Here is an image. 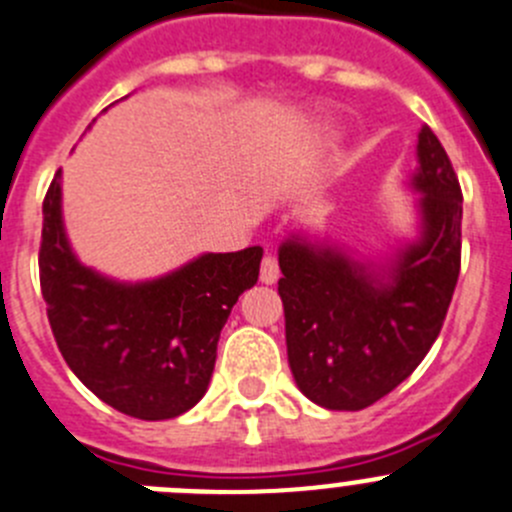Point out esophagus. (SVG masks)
<instances>
[{
    "label": "esophagus",
    "mask_w": 512,
    "mask_h": 512,
    "mask_svg": "<svg viewBox=\"0 0 512 512\" xmlns=\"http://www.w3.org/2000/svg\"><path fill=\"white\" fill-rule=\"evenodd\" d=\"M261 284H276V279H279V261H276V256H264V261H261Z\"/></svg>",
    "instance_id": "esophagus-1"
}]
</instances>
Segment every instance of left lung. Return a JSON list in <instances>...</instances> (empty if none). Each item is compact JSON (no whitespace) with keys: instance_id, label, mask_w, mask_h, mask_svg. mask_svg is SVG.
Segmentation results:
<instances>
[{"instance_id":"left-lung-1","label":"left lung","mask_w":512,"mask_h":512,"mask_svg":"<svg viewBox=\"0 0 512 512\" xmlns=\"http://www.w3.org/2000/svg\"><path fill=\"white\" fill-rule=\"evenodd\" d=\"M420 236L382 266L294 233L279 246V296L296 387L326 410L357 412L405 382L442 329L462 248V191L427 125L417 135Z\"/></svg>"}]
</instances>
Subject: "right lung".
I'll return each instance as SVG.
<instances>
[{
    "label": "right lung",
    "instance_id": "1",
    "mask_svg": "<svg viewBox=\"0 0 512 512\" xmlns=\"http://www.w3.org/2000/svg\"><path fill=\"white\" fill-rule=\"evenodd\" d=\"M261 256V246L203 253L173 274L123 284L72 253L60 170L42 203L40 284L57 347L90 392L138 420H173L206 394L221 329L259 281Z\"/></svg>",
    "mask_w": 512,
    "mask_h": 512
}]
</instances>
